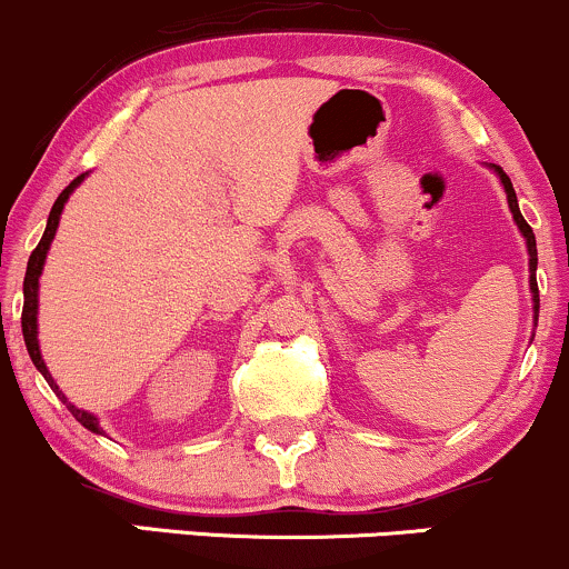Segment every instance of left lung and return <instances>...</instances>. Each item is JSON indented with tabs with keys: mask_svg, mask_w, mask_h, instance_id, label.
Instances as JSON below:
<instances>
[{
	"mask_svg": "<svg viewBox=\"0 0 569 569\" xmlns=\"http://www.w3.org/2000/svg\"><path fill=\"white\" fill-rule=\"evenodd\" d=\"M492 168H495V173L500 176V184H502V189H506V194H508V208H511L516 227H519V232L525 234V240H527V253H530V291H532V302H535L532 310L538 312L540 299H538V280H535V270H538V246H535V232H532V227L525 221V217H521L519 200H516L511 179H508V176L502 173V168H498V166H492Z\"/></svg>",
	"mask_w": 569,
	"mask_h": 569,
	"instance_id": "obj_1",
	"label": "left lung"
}]
</instances>
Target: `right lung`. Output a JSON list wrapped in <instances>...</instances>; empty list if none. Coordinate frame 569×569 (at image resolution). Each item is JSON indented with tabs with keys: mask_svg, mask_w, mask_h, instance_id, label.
Returning a JSON list of instances; mask_svg holds the SVG:
<instances>
[{
	"mask_svg": "<svg viewBox=\"0 0 569 569\" xmlns=\"http://www.w3.org/2000/svg\"><path fill=\"white\" fill-rule=\"evenodd\" d=\"M82 179H84V173L77 176V179L71 181V184H69L67 189H63L61 194H58V200L53 202V208H50L48 227H44L42 240H39V246L34 248V251H31L29 267H26V278H23V316H21V326H23L26 350H29L31 361H34V367H37L39 371H42V377H44V380H48L50 388H53L56 393H58V398H61V401L67 403L69 411H71V415H74L77 422H82V426L88 428V430H93V433H101V428H98V417L90 415V411H84V409H77L74 403H69L67 396H63L61 390H58L53 375H50L48 367H44L42 352H39V339H37V305H39V302H37V293H39V276H42V267H44V257H48V248H50V243H53V238H56V230H58V221H61L63 206H67L69 194L74 192L77 187H80Z\"/></svg>",
	"mask_w": 569,
	"mask_h": 569,
	"instance_id": "obj_1",
	"label": "right lung"
}]
</instances>
